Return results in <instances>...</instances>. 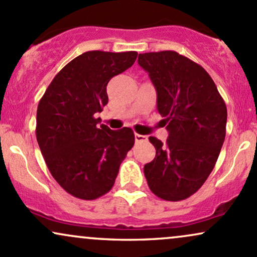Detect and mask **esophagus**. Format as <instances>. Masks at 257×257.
Listing matches in <instances>:
<instances>
[{
	"instance_id": "34e87169",
	"label": "esophagus",
	"mask_w": 257,
	"mask_h": 257,
	"mask_svg": "<svg viewBox=\"0 0 257 257\" xmlns=\"http://www.w3.org/2000/svg\"><path fill=\"white\" fill-rule=\"evenodd\" d=\"M135 140H136V143H141V142H147L148 137H147V136H143V135L135 134Z\"/></svg>"
}]
</instances>
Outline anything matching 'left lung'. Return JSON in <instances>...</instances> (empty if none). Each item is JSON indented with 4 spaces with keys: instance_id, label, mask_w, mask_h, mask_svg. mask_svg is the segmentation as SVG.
Instances as JSON below:
<instances>
[{
    "instance_id": "left-lung-1",
    "label": "left lung",
    "mask_w": 257,
    "mask_h": 257,
    "mask_svg": "<svg viewBox=\"0 0 257 257\" xmlns=\"http://www.w3.org/2000/svg\"><path fill=\"white\" fill-rule=\"evenodd\" d=\"M158 93L168 138L149 137L156 155L144 166L153 194L166 201L194 195L212 173L226 136L227 109L210 75L177 51L140 54Z\"/></svg>"
}]
</instances>
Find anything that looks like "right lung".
<instances>
[{
	"label": "right lung",
	"mask_w": 257,
	"mask_h": 257,
	"mask_svg": "<svg viewBox=\"0 0 257 257\" xmlns=\"http://www.w3.org/2000/svg\"><path fill=\"white\" fill-rule=\"evenodd\" d=\"M137 55L86 51L55 75L39 101V149L54 179L74 197L91 201L107 194L134 147L131 128L98 127L96 114L108 103V81L131 67Z\"/></svg>",
	"instance_id": "1"
}]
</instances>
